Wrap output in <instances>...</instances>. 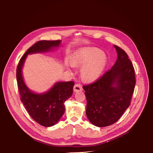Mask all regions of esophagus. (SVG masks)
Returning a JSON list of instances; mask_svg holds the SVG:
<instances>
[{
    "mask_svg": "<svg viewBox=\"0 0 153 153\" xmlns=\"http://www.w3.org/2000/svg\"><path fill=\"white\" fill-rule=\"evenodd\" d=\"M82 90H83L82 86L80 84H76V85H75L74 87V92H76V93L82 91Z\"/></svg>",
    "mask_w": 153,
    "mask_h": 153,
    "instance_id": "obj_1",
    "label": "esophagus"
}]
</instances>
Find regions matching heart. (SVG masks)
Here are the masks:
<instances>
[{
    "instance_id": "obj_1",
    "label": "heart",
    "mask_w": 153,
    "mask_h": 153,
    "mask_svg": "<svg viewBox=\"0 0 153 153\" xmlns=\"http://www.w3.org/2000/svg\"><path fill=\"white\" fill-rule=\"evenodd\" d=\"M71 62L74 66H84L82 70L83 79L87 82H93L103 73L106 66L107 58L95 48L83 47L74 52ZM66 67H70V65L67 64Z\"/></svg>"
}]
</instances>
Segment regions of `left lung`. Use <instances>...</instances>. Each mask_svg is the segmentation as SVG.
I'll return each instance as SVG.
<instances>
[{
	"label": "left lung",
	"instance_id": "8db88e82",
	"mask_svg": "<svg viewBox=\"0 0 153 153\" xmlns=\"http://www.w3.org/2000/svg\"><path fill=\"white\" fill-rule=\"evenodd\" d=\"M117 60L112 68L91 85H85L86 115L94 126L102 128L116 123L130 105L135 77L133 64L122 48L114 45Z\"/></svg>",
	"mask_w": 153,
	"mask_h": 153
}]
</instances>
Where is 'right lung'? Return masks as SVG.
Returning <instances> with one entry per match:
<instances>
[{
  "label": "right lung",
  "instance_id": "1",
  "mask_svg": "<svg viewBox=\"0 0 153 153\" xmlns=\"http://www.w3.org/2000/svg\"><path fill=\"white\" fill-rule=\"evenodd\" d=\"M62 41H39L25 52L19 60L16 79L21 101L30 116L45 127L54 126L65 111L64 102L72 95L74 82H57L47 91L39 93L29 89L23 77L22 69L28 55L49 53L58 48Z\"/></svg>",
  "mask_w": 153,
  "mask_h": 153
}]
</instances>
